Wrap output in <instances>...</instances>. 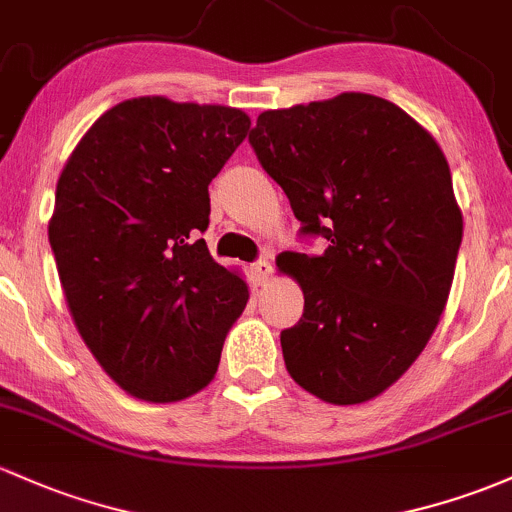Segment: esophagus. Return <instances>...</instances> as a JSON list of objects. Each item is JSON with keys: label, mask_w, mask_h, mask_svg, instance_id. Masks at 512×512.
I'll list each match as a JSON object with an SVG mask.
<instances>
[{"label": "esophagus", "mask_w": 512, "mask_h": 512, "mask_svg": "<svg viewBox=\"0 0 512 512\" xmlns=\"http://www.w3.org/2000/svg\"><path fill=\"white\" fill-rule=\"evenodd\" d=\"M271 271H273V256L266 251V254H261V258L254 263V273L258 283H266L268 276H271Z\"/></svg>", "instance_id": "esophagus-1"}]
</instances>
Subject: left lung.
Listing matches in <instances>:
<instances>
[{
    "label": "left lung",
    "mask_w": 512,
    "mask_h": 512,
    "mask_svg": "<svg viewBox=\"0 0 512 512\" xmlns=\"http://www.w3.org/2000/svg\"><path fill=\"white\" fill-rule=\"evenodd\" d=\"M258 163L288 195L320 256L285 254L305 310L280 332L307 393L356 405L393 386L447 305L461 212L437 141L393 102L344 92L258 114Z\"/></svg>",
    "instance_id": "obj_1"
}]
</instances>
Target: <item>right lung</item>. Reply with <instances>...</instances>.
<instances>
[{"mask_svg":"<svg viewBox=\"0 0 512 512\" xmlns=\"http://www.w3.org/2000/svg\"><path fill=\"white\" fill-rule=\"evenodd\" d=\"M241 109L126 100L65 163L48 241L80 337L126 393L175 403L217 373L249 288L205 239L210 183L249 131Z\"/></svg>","mask_w":512,"mask_h":512,"instance_id":"add662e5","label":"right lung"}]
</instances>
